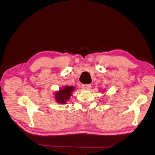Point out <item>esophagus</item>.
<instances>
[{
	"label": "esophagus",
	"instance_id": "esophagus-1",
	"mask_svg": "<svg viewBox=\"0 0 155 155\" xmlns=\"http://www.w3.org/2000/svg\"><path fill=\"white\" fill-rule=\"evenodd\" d=\"M91 87V84H83L82 85V87L84 89H86L88 88V87Z\"/></svg>",
	"mask_w": 155,
	"mask_h": 155
}]
</instances>
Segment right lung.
I'll use <instances>...</instances> for the list:
<instances>
[{
  "mask_svg": "<svg viewBox=\"0 0 155 155\" xmlns=\"http://www.w3.org/2000/svg\"><path fill=\"white\" fill-rule=\"evenodd\" d=\"M73 86H66L64 88L59 90V92L55 94L56 100L59 103H65L66 101L69 100L71 95V92L74 91Z\"/></svg>",
  "mask_w": 155,
  "mask_h": 155,
  "instance_id": "right-lung-1",
  "label": "right lung"
}]
</instances>
